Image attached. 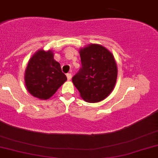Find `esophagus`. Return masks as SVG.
Wrapping results in <instances>:
<instances>
[{
    "label": "esophagus",
    "mask_w": 158,
    "mask_h": 158,
    "mask_svg": "<svg viewBox=\"0 0 158 158\" xmlns=\"http://www.w3.org/2000/svg\"><path fill=\"white\" fill-rule=\"evenodd\" d=\"M66 77H67V79L68 80H70V79H71L72 78V75H71V73H66Z\"/></svg>",
    "instance_id": "1"
}]
</instances>
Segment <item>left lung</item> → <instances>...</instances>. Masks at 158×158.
Returning a JSON list of instances; mask_svg holds the SVG:
<instances>
[{
	"instance_id": "obj_1",
	"label": "left lung",
	"mask_w": 158,
	"mask_h": 158,
	"mask_svg": "<svg viewBox=\"0 0 158 158\" xmlns=\"http://www.w3.org/2000/svg\"><path fill=\"white\" fill-rule=\"evenodd\" d=\"M81 68L72 81L82 99L89 102L103 100L115 85L118 68L113 55L99 44H90L80 51Z\"/></svg>"
}]
</instances>
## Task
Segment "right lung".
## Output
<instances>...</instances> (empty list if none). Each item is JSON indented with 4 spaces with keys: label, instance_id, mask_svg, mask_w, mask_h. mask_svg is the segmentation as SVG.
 <instances>
[{
    "label": "right lung",
    "instance_id": "obj_1",
    "mask_svg": "<svg viewBox=\"0 0 158 158\" xmlns=\"http://www.w3.org/2000/svg\"><path fill=\"white\" fill-rule=\"evenodd\" d=\"M52 51H38L30 59L25 73L27 89L32 95L41 99L52 96L66 80L61 66Z\"/></svg>",
    "mask_w": 158,
    "mask_h": 158
}]
</instances>
